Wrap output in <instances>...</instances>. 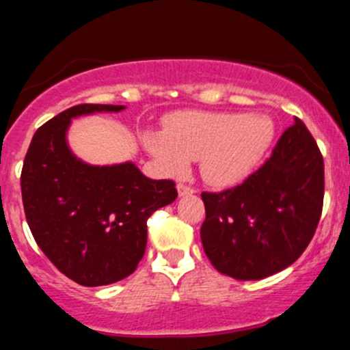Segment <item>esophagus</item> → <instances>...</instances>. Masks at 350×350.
Instances as JSON below:
<instances>
[{
	"label": "esophagus",
	"mask_w": 350,
	"mask_h": 350,
	"mask_svg": "<svg viewBox=\"0 0 350 350\" xmlns=\"http://www.w3.org/2000/svg\"><path fill=\"white\" fill-rule=\"evenodd\" d=\"M176 192H178L180 197H185V196H192V193L196 192V190H193L192 187L183 185V183H178V185H176Z\"/></svg>",
	"instance_id": "esophagus-1"
}]
</instances>
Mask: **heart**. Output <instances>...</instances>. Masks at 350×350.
<instances>
[{"mask_svg": "<svg viewBox=\"0 0 350 350\" xmlns=\"http://www.w3.org/2000/svg\"><path fill=\"white\" fill-rule=\"evenodd\" d=\"M275 127L264 113H172L165 131H144L141 143L168 175H182L200 161V175L214 187H233L255 170L271 148Z\"/></svg>", "mask_w": 350, "mask_h": 350, "instance_id": "heart-1", "label": "heart"}]
</instances>
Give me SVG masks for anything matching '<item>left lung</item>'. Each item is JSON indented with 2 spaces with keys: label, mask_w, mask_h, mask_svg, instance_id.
<instances>
[{
  "label": "left lung",
  "mask_w": 350,
  "mask_h": 350,
  "mask_svg": "<svg viewBox=\"0 0 350 350\" xmlns=\"http://www.w3.org/2000/svg\"><path fill=\"white\" fill-rule=\"evenodd\" d=\"M323 180L320 150L294 119L260 170L234 189L202 192L200 240L214 269L258 281L296 262L320 221Z\"/></svg>",
  "instance_id": "left-lung-1"
}]
</instances>
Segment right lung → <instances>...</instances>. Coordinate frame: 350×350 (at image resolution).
<instances>
[{"mask_svg":"<svg viewBox=\"0 0 350 350\" xmlns=\"http://www.w3.org/2000/svg\"><path fill=\"white\" fill-rule=\"evenodd\" d=\"M124 109L81 103L51 119L33 134L20 178L37 245L62 274L88 288L136 271L146 250L148 217L176 199L172 180L148 178L134 161L92 165L69 148L72 119Z\"/></svg>","mask_w":350,"mask_h":350,"instance_id":"obj_1","label":"right lung"}]
</instances>
